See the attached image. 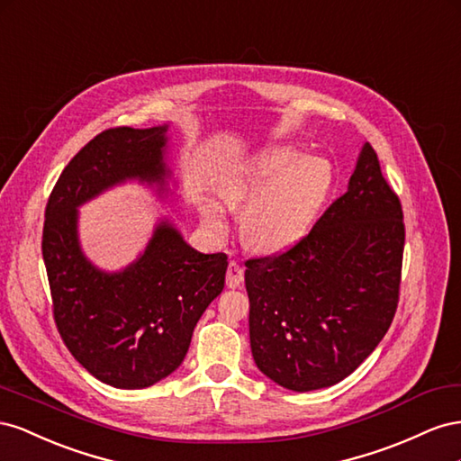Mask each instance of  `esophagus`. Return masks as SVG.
Returning <instances> with one entry per match:
<instances>
[{"label": "esophagus", "mask_w": 461, "mask_h": 461, "mask_svg": "<svg viewBox=\"0 0 461 461\" xmlns=\"http://www.w3.org/2000/svg\"><path fill=\"white\" fill-rule=\"evenodd\" d=\"M243 282V267L240 262L231 260L228 265V274H226V284L228 287H238Z\"/></svg>", "instance_id": "34e87169"}]
</instances>
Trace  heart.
I'll list each match as a JSON object with an SVG mask.
<instances>
[{
    "mask_svg": "<svg viewBox=\"0 0 461 461\" xmlns=\"http://www.w3.org/2000/svg\"><path fill=\"white\" fill-rule=\"evenodd\" d=\"M332 167L322 158L301 156L294 147H270L231 167L220 181V199L241 214L243 241L260 253H284L295 247L319 220L332 191ZM206 228H226L223 210L203 204Z\"/></svg>",
    "mask_w": 461,
    "mask_h": 461,
    "instance_id": "b5f03b06",
    "label": "heart"
}]
</instances>
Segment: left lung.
<instances>
[{
  "label": "left lung",
  "instance_id": "8db88e82",
  "mask_svg": "<svg viewBox=\"0 0 461 461\" xmlns=\"http://www.w3.org/2000/svg\"><path fill=\"white\" fill-rule=\"evenodd\" d=\"M403 243L402 203L365 142L348 191L303 240L284 253L245 260L258 369L295 392L349 376L396 314Z\"/></svg>",
  "mask_w": 461,
  "mask_h": 461
}]
</instances>
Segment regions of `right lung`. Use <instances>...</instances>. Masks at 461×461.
Listing matches in <instances>:
<instances>
[{
	"instance_id": "1",
	"label": "right lung",
	"mask_w": 461,
	"mask_h": 461,
	"mask_svg": "<svg viewBox=\"0 0 461 461\" xmlns=\"http://www.w3.org/2000/svg\"><path fill=\"white\" fill-rule=\"evenodd\" d=\"M166 129L102 131L63 167L46 204L42 257L58 332L92 376L125 390L177 369L226 282V253L194 251L167 221L123 272L95 268L78 247V204L133 177L164 185Z\"/></svg>"
}]
</instances>
